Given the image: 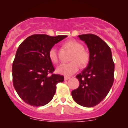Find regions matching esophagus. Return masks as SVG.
I'll list each match as a JSON object with an SVG mask.
<instances>
[{"label":"esophagus","mask_w":128,"mask_h":128,"mask_svg":"<svg viewBox=\"0 0 128 128\" xmlns=\"http://www.w3.org/2000/svg\"><path fill=\"white\" fill-rule=\"evenodd\" d=\"M70 79V78L68 77V76H65V77H64V80H67Z\"/></svg>","instance_id":"34e87169"}]
</instances>
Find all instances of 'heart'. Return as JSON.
<instances>
[{
    "mask_svg": "<svg viewBox=\"0 0 128 128\" xmlns=\"http://www.w3.org/2000/svg\"><path fill=\"white\" fill-rule=\"evenodd\" d=\"M66 48L73 52L70 58V62L63 63L56 68V72L60 74L65 76H70L75 73L80 67H86L90 61L89 54L85 50L83 46L74 40H69L65 43ZM49 56L52 62L57 63L58 61V55L57 49L52 48L49 52Z\"/></svg>",
    "mask_w": 128,
    "mask_h": 128,
    "instance_id": "b5f03b06",
    "label": "heart"
}]
</instances>
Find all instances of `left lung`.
I'll return each mask as SVG.
<instances>
[{"mask_svg":"<svg viewBox=\"0 0 128 128\" xmlns=\"http://www.w3.org/2000/svg\"><path fill=\"white\" fill-rule=\"evenodd\" d=\"M88 49V66L76 76L79 86L72 92L73 100L79 105L92 107L105 99L114 82V63L111 49L103 40L94 34L78 36Z\"/></svg>","mask_w":128,"mask_h":128,"instance_id":"obj_1","label":"left lung"}]
</instances>
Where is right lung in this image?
I'll use <instances>...</instances> for the list:
<instances>
[{"label":"right lung","instance_id":"right-lung-1","mask_svg":"<svg viewBox=\"0 0 128 128\" xmlns=\"http://www.w3.org/2000/svg\"><path fill=\"white\" fill-rule=\"evenodd\" d=\"M67 36L45 34L29 36L19 46L12 63V80L20 98L29 105L42 106L50 102L58 82L64 76L52 74L54 67L49 56L50 49Z\"/></svg>","mask_w":128,"mask_h":128}]
</instances>
